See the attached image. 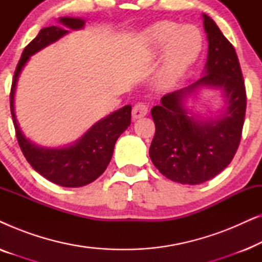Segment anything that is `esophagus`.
Segmentation results:
<instances>
[{
    "label": "esophagus",
    "mask_w": 262,
    "mask_h": 262,
    "mask_svg": "<svg viewBox=\"0 0 262 262\" xmlns=\"http://www.w3.org/2000/svg\"><path fill=\"white\" fill-rule=\"evenodd\" d=\"M146 113H148V106L143 102L136 103L132 108V118L134 119H139V118L146 116Z\"/></svg>",
    "instance_id": "esophagus-1"
}]
</instances>
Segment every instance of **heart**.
Wrapping results in <instances>:
<instances>
[{"label":"heart","instance_id":"obj_1","mask_svg":"<svg viewBox=\"0 0 262 262\" xmlns=\"http://www.w3.org/2000/svg\"><path fill=\"white\" fill-rule=\"evenodd\" d=\"M149 39L156 50L164 45L163 64L159 73L162 87H170L194 62L202 50L203 39L193 26H182L171 21H161L149 31Z\"/></svg>","mask_w":262,"mask_h":262}]
</instances>
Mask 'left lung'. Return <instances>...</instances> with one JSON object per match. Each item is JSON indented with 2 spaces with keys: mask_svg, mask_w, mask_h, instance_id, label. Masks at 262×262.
<instances>
[{
  "mask_svg": "<svg viewBox=\"0 0 262 262\" xmlns=\"http://www.w3.org/2000/svg\"><path fill=\"white\" fill-rule=\"evenodd\" d=\"M203 16L209 40L205 74L189 87L162 96L161 105L151 110L156 130L150 159L169 180L187 185L210 180L231 162L241 142L247 106L234 46L210 16ZM199 85L224 89L228 108L220 121H198L184 108V98Z\"/></svg>",
  "mask_w": 262,
  "mask_h": 262,
  "instance_id": "8db88e82",
  "label": "left lung"
}]
</instances>
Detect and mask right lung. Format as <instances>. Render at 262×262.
<instances>
[{"instance_id":"add662e5","label":"right lung","mask_w":262,"mask_h":262,"mask_svg":"<svg viewBox=\"0 0 262 262\" xmlns=\"http://www.w3.org/2000/svg\"><path fill=\"white\" fill-rule=\"evenodd\" d=\"M59 21L71 30H78L84 26V20L77 17H60ZM67 33L66 28L57 26L45 27L25 48L14 73L10 88V112L17 143L33 169L53 184L63 187H81L96 180L106 170L112 159L117 139L127 126H130L131 106H124L123 108L103 118L93 125L75 144L62 149L39 148L28 141L21 132L14 113V92L16 81L24 66L30 59V56L58 40Z\"/></svg>"}]
</instances>
